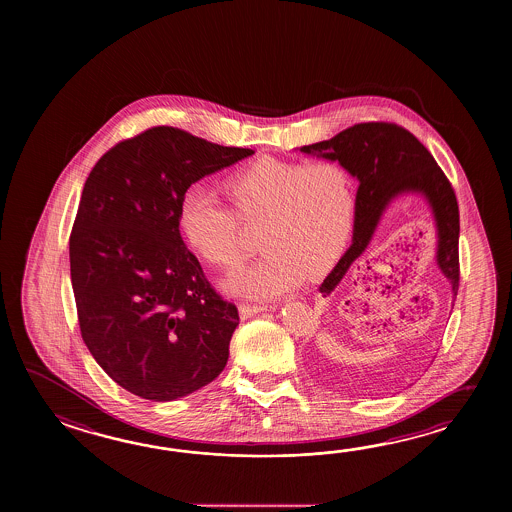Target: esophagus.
Listing matches in <instances>:
<instances>
[{"instance_id":"obj_1","label":"esophagus","mask_w":512,"mask_h":512,"mask_svg":"<svg viewBox=\"0 0 512 512\" xmlns=\"http://www.w3.org/2000/svg\"><path fill=\"white\" fill-rule=\"evenodd\" d=\"M261 311H267V305H240V316L243 320H245V318H251V316L258 315Z\"/></svg>"}]
</instances>
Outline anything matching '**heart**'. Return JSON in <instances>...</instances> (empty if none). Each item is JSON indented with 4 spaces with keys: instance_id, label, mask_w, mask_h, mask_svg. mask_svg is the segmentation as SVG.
Masks as SVG:
<instances>
[{
    "instance_id": "heart-1",
    "label": "heart",
    "mask_w": 512,
    "mask_h": 512,
    "mask_svg": "<svg viewBox=\"0 0 512 512\" xmlns=\"http://www.w3.org/2000/svg\"><path fill=\"white\" fill-rule=\"evenodd\" d=\"M232 208L216 192L190 186L179 203V230L203 261L232 271L247 256L238 218L260 227L265 256L234 274L225 287L249 298H276L326 274L355 225L351 175L333 161L261 159L227 177Z\"/></svg>"
}]
</instances>
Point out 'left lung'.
<instances>
[{
    "instance_id": "1",
    "label": "left lung",
    "mask_w": 512,
    "mask_h": 512,
    "mask_svg": "<svg viewBox=\"0 0 512 512\" xmlns=\"http://www.w3.org/2000/svg\"><path fill=\"white\" fill-rule=\"evenodd\" d=\"M300 152L338 161L357 177L353 241L320 285L329 296L368 249L384 210L406 194L425 197L434 214L435 261L452 287H459V208L456 194L432 153L408 130L390 122H362L340 131L329 141L302 146ZM370 269V267H368ZM357 285V283H355Z\"/></svg>"
}]
</instances>
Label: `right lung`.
Here are the masks:
<instances>
[{
	"instance_id": "add662e5",
	"label": "right lung",
	"mask_w": 512,
	"mask_h": 512,
	"mask_svg": "<svg viewBox=\"0 0 512 512\" xmlns=\"http://www.w3.org/2000/svg\"><path fill=\"white\" fill-rule=\"evenodd\" d=\"M157 126L104 153L69 238L78 324L124 390L174 401L214 381L240 324L186 249L179 203L190 186L252 155Z\"/></svg>"
}]
</instances>
